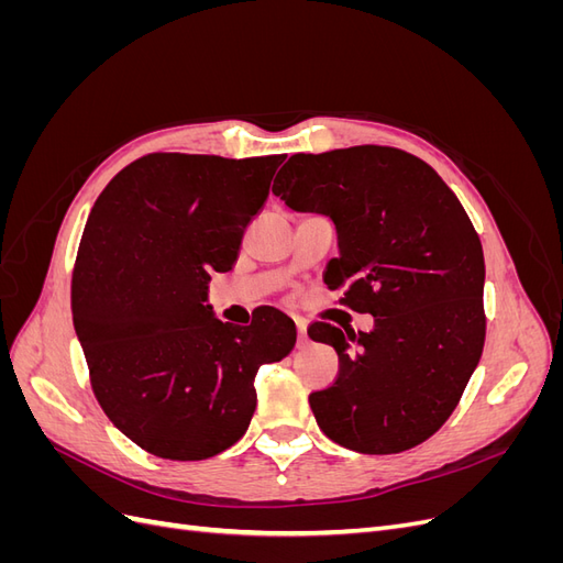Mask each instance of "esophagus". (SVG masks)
<instances>
[{
    "label": "esophagus",
    "mask_w": 563,
    "mask_h": 563,
    "mask_svg": "<svg viewBox=\"0 0 563 563\" xmlns=\"http://www.w3.org/2000/svg\"><path fill=\"white\" fill-rule=\"evenodd\" d=\"M296 327H298V340H300V343H302V340H308V323L296 321Z\"/></svg>",
    "instance_id": "1"
}]
</instances>
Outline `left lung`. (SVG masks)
Here are the masks:
<instances>
[{
	"instance_id": "obj_1",
	"label": "left lung",
	"mask_w": 563,
	"mask_h": 563,
	"mask_svg": "<svg viewBox=\"0 0 563 563\" xmlns=\"http://www.w3.org/2000/svg\"><path fill=\"white\" fill-rule=\"evenodd\" d=\"M272 192L333 218L327 284L373 314L368 333L308 329L338 352L335 383L310 395L321 432L371 455L422 444L455 411L486 338L484 251L463 203L430 164L385 145L294 155Z\"/></svg>"
}]
</instances>
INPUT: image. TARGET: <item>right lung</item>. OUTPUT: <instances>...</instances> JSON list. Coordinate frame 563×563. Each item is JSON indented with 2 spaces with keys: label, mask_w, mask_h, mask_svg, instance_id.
Wrapping results in <instances>:
<instances>
[{
  "label": "right lung",
  "mask_w": 563,
  "mask_h": 563,
  "mask_svg": "<svg viewBox=\"0 0 563 563\" xmlns=\"http://www.w3.org/2000/svg\"><path fill=\"white\" fill-rule=\"evenodd\" d=\"M284 155L225 159L152 152L96 199L73 272V321L93 395L147 453L203 460L240 441L255 373L296 345V323L261 308L216 319L209 272L232 269Z\"/></svg>",
  "instance_id": "1"
}]
</instances>
